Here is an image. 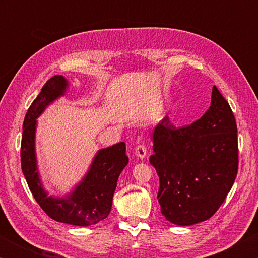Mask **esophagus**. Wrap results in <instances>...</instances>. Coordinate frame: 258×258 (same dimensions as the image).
Wrapping results in <instances>:
<instances>
[{
    "label": "esophagus",
    "mask_w": 258,
    "mask_h": 258,
    "mask_svg": "<svg viewBox=\"0 0 258 258\" xmlns=\"http://www.w3.org/2000/svg\"><path fill=\"white\" fill-rule=\"evenodd\" d=\"M147 154H148V151H147L146 146L139 145L137 148H135V155H137V156L139 157V158H141V159L146 158Z\"/></svg>",
    "instance_id": "obj_1"
}]
</instances>
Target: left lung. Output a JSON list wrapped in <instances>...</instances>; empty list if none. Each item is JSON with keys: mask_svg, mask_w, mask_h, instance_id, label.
Returning a JSON list of instances; mask_svg holds the SVG:
<instances>
[{"mask_svg": "<svg viewBox=\"0 0 258 258\" xmlns=\"http://www.w3.org/2000/svg\"><path fill=\"white\" fill-rule=\"evenodd\" d=\"M237 132L233 112L216 86L202 118L176 128L166 116L156 126L149 160L159 176L157 198L166 220L187 226L216 213L238 173Z\"/></svg>", "mask_w": 258, "mask_h": 258, "instance_id": "left-lung-1", "label": "left lung"}]
</instances>
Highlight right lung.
I'll use <instances>...</instances> for the list:
<instances>
[{"mask_svg": "<svg viewBox=\"0 0 258 258\" xmlns=\"http://www.w3.org/2000/svg\"><path fill=\"white\" fill-rule=\"evenodd\" d=\"M68 87V81L55 75L42 87L26 113L21 139V169L35 200L47 216L56 222L78 226L97 224L111 211L113 192L119 174L128 163L124 142L99 150L83 180L64 197H53L43 187L35 151L37 117L60 97Z\"/></svg>", "mask_w": 258, "mask_h": 258, "instance_id": "obj_1", "label": "right lung"}]
</instances>
